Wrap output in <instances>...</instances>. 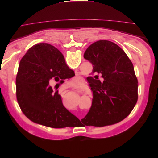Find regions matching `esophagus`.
Returning <instances> with one entry per match:
<instances>
[{
    "label": "esophagus",
    "instance_id": "1",
    "mask_svg": "<svg viewBox=\"0 0 158 158\" xmlns=\"http://www.w3.org/2000/svg\"><path fill=\"white\" fill-rule=\"evenodd\" d=\"M77 91L78 92V93H80V94H84L85 90L84 88H78Z\"/></svg>",
    "mask_w": 158,
    "mask_h": 158
}]
</instances>
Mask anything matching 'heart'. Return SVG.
Instances as JSON below:
<instances>
[{
    "mask_svg": "<svg viewBox=\"0 0 158 158\" xmlns=\"http://www.w3.org/2000/svg\"><path fill=\"white\" fill-rule=\"evenodd\" d=\"M80 83V78L77 77L73 79V84L74 85H77ZM66 106L69 108H74L75 106H77V105L80 103V99L77 95H70V94H67L66 95Z\"/></svg>",
    "mask_w": 158,
    "mask_h": 158,
    "instance_id": "heart-1",
    "label": "heart"
}]
</instances>
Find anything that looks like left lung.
Wrapping results in <instances>:
<instances>
[{
    "instance_id": "obj_1",
    "label": "left lung",
    "mask_w": 158,
    "mask_h": 158,
    "mask_svg": "<svg viewBox=\"0 0 158 158\" xmlns=\"http://www.w3.org/2000/svg\"><path fill=\"white\" fill-rule=\"evenodd\" d=\"M84 57L92 64L97 80L88 77L92 103L81 121L86 126L104 127L123 121L138 100V80L132 62L120 47L107 40L94 43Z\"/></svg>"
}]
</instances>
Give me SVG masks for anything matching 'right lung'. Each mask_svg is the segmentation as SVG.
<instances>
[{
    "instance_id": "right-lung-1",
    "label": "right lung",
    "mask_w": 158,
    "mask_h": 158,
    "mask_svg": "<svg viewBox=\"0 0 158 158\" xmlns=\"http://www.w3.org/2000/svg\"><path fill=\"white\" fill-rule=\"evenodd\" d=\"M74 76L65 63L63 55L56 47L45 43L31 47L22 57L16 78V98L22 111L31 120L48 127H73L80 122L66 109L56 85Z\"/></svg>"
}]
</instances>
